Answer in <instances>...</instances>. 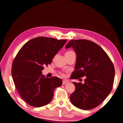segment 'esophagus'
Listing matches in <instances>:
<instances>
[{"label": "esophagus", "mask_w": 123, "mask_h": 123, "mask_svg": "<svg viewBox=\"0 0 123 123\" xmlns=\"http://www.w3.org/2000/svg\"><path fill=\"white\" fill-rule=\"evenodd\" d=\"M68 83H69V82L67 80H63L62 81V84L63 85L66 84H68Z\"/></svg>", "instance_id": "obj_1"}]
</instances>
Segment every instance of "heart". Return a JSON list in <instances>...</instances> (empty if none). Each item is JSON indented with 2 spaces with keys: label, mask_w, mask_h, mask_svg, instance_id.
<instances>
[{
  "label": "heart",
  "mask_w": 123,
  "mask_h": 123,
  "mask_svg": "<svg viewBox=\"0 0 123 123\" xmlns=\"http://www.w3.org/2000/svg\"><path fill=\"white\" fill-rule=\"evenodd\" d=\"M74 52L72 51H67L66 52L65 54H69V53H73Z\"/></svg>",
  "instance_id": "obj_1"
}]
</instances>
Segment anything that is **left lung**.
I'll return each mask as SVG.
<instances>
[{
    "label": "left lung",
    "instance_id": "left-lung-1",
    "mask_svg": "<svg viewBox=\"0 0 123 123\" xmlns=\"http://www.w3.org/2000/svg\"><path fill=\"white\" fill-rule=\"evenodd\" d=\"M72 47L77 54L75 70L70 79L85 76L84 83L73 82L75 91L70 95L72 104L82 110L97 107L111 92L115 69L108 54L96 43L84 39L72 40L66 46Z\"/></svg>",
    "mask_w": 123,
    "mask_h": 123
}]
</instances>
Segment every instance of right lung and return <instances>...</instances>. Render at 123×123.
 <instances>
[{"mask_svg": "<svg viewBox=\"0 0 123 123\" xmlns=\"http://www.w3.org/2000/svg\"><path fill=\"white\" fill-rule=\"evenodd\" d=\"M66 41L37 37L26 43L16 55L12 65V78L19 95L29 105L38 108L48 104L54 89L62 85L61 79L45 78L42 70L51 64Z\"/></svg>", "mask_w": 123, "mask_h": 123, "instance_id": "right-lung-1", "label": "right lung"}]
</instances>
